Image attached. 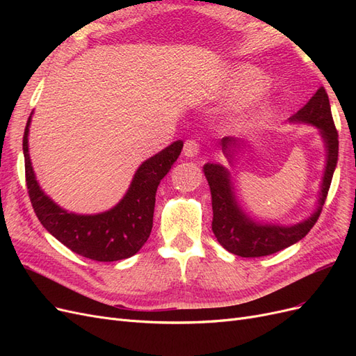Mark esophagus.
<instances>
[{
    "label": "esophagus",
    "mask_w": 356,
    "mask_h": 356,
    "mask_svg": "<svg viewBox=\"0 0 356 356\" xmlns=\"http://www.w3.org/2000/svg\"><path fill=\"white\" fill-rule=\"evenodd\" d=\"M200 145L195 141V139H187L184 143V154L187 157H196L199 154Z\"/></svg>",
    "instance_id": "34e87169"
}]
</instances>
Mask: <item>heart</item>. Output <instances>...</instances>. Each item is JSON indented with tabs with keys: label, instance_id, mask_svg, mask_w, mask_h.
Wrapping results in <instances>:
<instances>
[{
	"label": "heart",
	"instance_id": "obj_1",
	"mask_svg": "<svg viewBox=\"0 0 356 356\" xmlns=\"http://www.w3.org/2000/svg\"><path fill=\"white\" fill-rule=\"evenodd\" d=\"M266 88V77L254 68H243L236 75V81L233 86L234 98L245 99L251 98L260 93Z\"/></svg>",
	"mask_w": 356,
	"mask_h": 356
}]
</instances>
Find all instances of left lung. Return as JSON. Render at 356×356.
Segmentation results:
<instances>
[{
  "instance_id": "8db88e82",
  "label": "left lung",
  "mask_w": 356,
  "mask_h": 356,
  "mask_svg": "<svg viewBox=\"0 0 356 356\" xmlns=\"http://www.w3.org/2000/svg\"><path fill=\"white\" fill-rule=\"evenodd\" d=\"M289 122L316 126L327 148V163L321 184L319 203L316 211L307 220L294 225H286V227L285 225L260 224L252 221L236 202L230 172L224 166L215 163H207L203 166L212 197V232L220 245L234 255L246 258L264 257L294 245L303 239L314 227L319 218L322 207H324L339 157V134L336 126H334L330 99L325 89L319 88L303 108L298 110L293 117H289ZM220 145L224 156L229 159L230 163H233L236 149L243 147L245 143L241 139L225 136L221 139Z\"/></svg>"
}]
</instances>
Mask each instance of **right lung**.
Instances as JSON below:
<instances>
[{
    "label": "right lung",
    "instance_id": "obj_1",
    "mask_svg": "<svg viewBox=\"0 0 356 356\" xmlns=\"http://www.w3.org/2000/svg\"><path fill=\"white\" fill-rule=\"evenodd\" d=\"M31 115L24 134L28 195L40 222L75 254L95 261H118L135 255L153 229L156 191L182 149L175 141L138 168L124 197L110 211L96 215L72 213L53 202L38 186L28 152Z\"/></svg>",
    "mask_w": 356,
    "mask_h": 356
}]
</instances>
